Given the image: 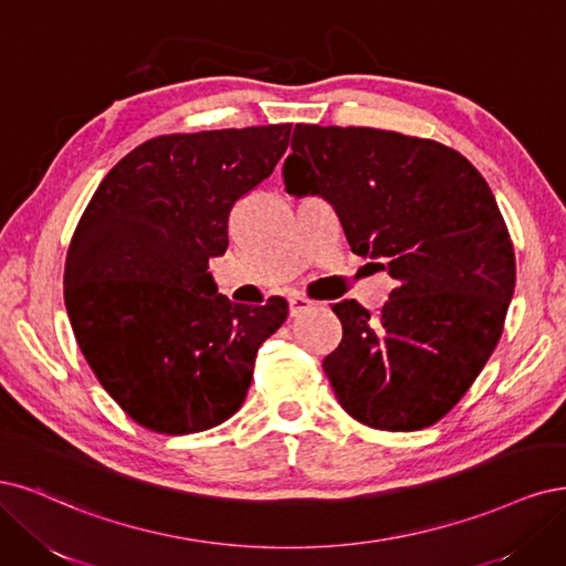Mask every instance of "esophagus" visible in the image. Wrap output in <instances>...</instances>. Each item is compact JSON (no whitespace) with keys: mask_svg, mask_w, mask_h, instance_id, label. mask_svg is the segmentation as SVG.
Returning a JSON list of instances; mask_svg holds the SVG:
<instances>
[{"mask_svg":"<svg viewBox=\"0 0 566 566\" xmlns=\"http://www.w3.org/2000/svg\"><path fill=\"white\" fill-rule=\"evenodd\" d=\"M313 305H315V303L310 301V298H305V296H291V298H289V315H291V317H298V315H303L305 310H310Z\"/></svg>","mask_w":566,"mask_h":566,"instance_id":"34e87169","label":"esophagus"}]
</instances>
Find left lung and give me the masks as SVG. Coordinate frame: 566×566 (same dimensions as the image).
Returning <instances> with one entry per match:
<instances>
[{"instance_id":"left-lung-1","label":"left lung","mask_w":566,"mask_h":566,"mask_svg":"<svg viewBox=\"0 0 566 566\" xmlns=\"http://www.w3.org/2000/svg\"><path fill=\"white\" fill-rule=\"evenodd\" d=\"M284 161L294 197L319 195L348 244L397 286L371 315L340 301L324 374L359 423L409 432L440 421L503 334L515 251L482 174L447 145L369 126L296 124Z\"/></svg>"}]
</instances>
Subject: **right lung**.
Here are the masks:
<instances>
[{"label":"right lung","mask_w":566,"mask_h":566,"mask_svg":"<svg viewBox=\"0 0 566 566\" xmlns=\"http://www.w3.org/2000/svg\"><path fill=\"white\" fill-rule=\"evenodd\" d=\"M291 124L145 140L103 178L65 259V307L88 367L143 428L202 432L242 407L284 298L218 294L228 218L289 148Z\"/></svg>","instance_id":"right-lung-1"}]
</instances>
